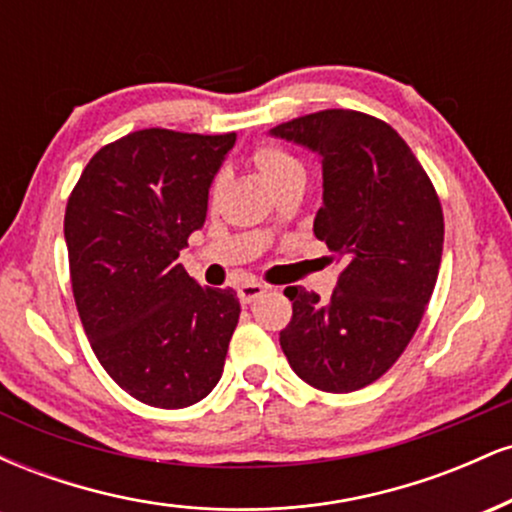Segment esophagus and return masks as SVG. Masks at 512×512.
Returning a JSON list of instances; mask_svg holds the SVG:
<instances>
[{
	"label": "esophagus",
	"instance_id": "obj_1",
	"mask_svg": "<svg viewBox=\"0 0 512 512\" xmlns=\"http://www.w3.org/2000/svg\"><path fill=\"white\" fill-rule=\"evenodd\" d=\"M262 293H267V286L257 284V281H245V284L238 286V298H240V303H245V305L257 301Z\"/></svg>",
	"mask_w": 512,
	"mask_h": 512
}]
</instances>
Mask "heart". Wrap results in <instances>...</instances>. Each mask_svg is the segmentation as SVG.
Listing matches in <instances>:
<instances>
[{
    "label": "heart",
    "mask_w": 512,
    "mask_h": 512,
    "mask_svg": "<svg viewBox=\"0 0 512 512\" xmlns=\"http://www.w3.org/2000/svg\"><path fill=\"white\" fill-rule=\"evenodd\" d=\"M255 163L262 170L264 178L272 185L291 180V178H303L305 168L301 158H296L291 151H286L279 144H260L255 149Z\"/></svg>",
    "instance_id": "b5f03b06"
}]
</instances>
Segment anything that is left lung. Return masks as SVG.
<instances>
[{"label": "left lung", "instance_id": "left-lung-1", "mask_svg": "<svg viewBox=\"0 0 512 512\" xmlns=\"http://www.w3.org/2000/svg\"><path fill=\"white\" fill-rule=\"evenodd\" d=\"M269 134L320 158L313 231L344 264L330 301L301 286L284 291L293 317L281 349L317 390H361L402 356L431 301L445 233L438 195L407 142L378 117L320 110Z\"/></svg>", "mask_w": 512, "mask_h": 512}]
</instances>
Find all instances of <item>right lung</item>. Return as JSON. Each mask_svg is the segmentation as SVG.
Instances as JSON below:
<instances>
[{
    "instance_id": "1",
    "label": "right lung",
    "mask_w": 512,
    "mask_h": 512,
    "mask_svg": "<svg viewBox=\"0 0 512 512\" xmlns=\"http://www.w3.org/2000/svg\"><path fill=\"white\" fill-rule=\"evenodd\" d=\"M233 144L236 132L139 129L88 161L67 202L81 325L110 378L149 407H190L221 380L238 296L202 289L175 260Z\"/></svg>"
}]
</instances>
